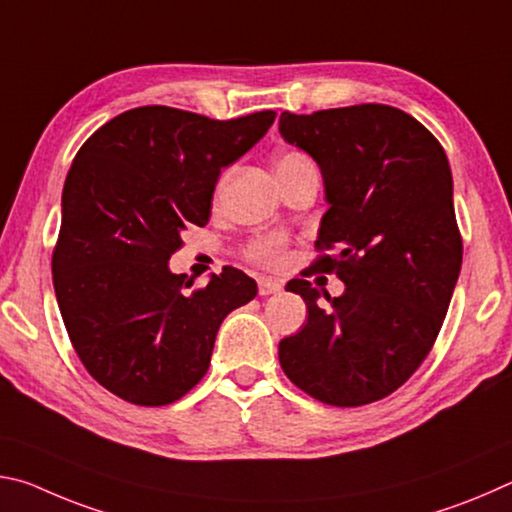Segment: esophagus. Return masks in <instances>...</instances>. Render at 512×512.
Instances as JSON below:
<instances>
[{"label": "esophagus", "instance_id": "1", "mask_svg": "<svg viewBox=\"0 0 512 512\" xmlns=\"http://www.w3.org/2000/svg\"><path fill=\"white\" fill-rule=\"evenodd\" d=\"M257 289L259 296H271V293H277L282 289V284L277 280H271V277H262V280L257 282Z\"/></svg>", "mask_w": 512, "mask_h": 512}]
</instances>
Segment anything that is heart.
I'll return each instance as SVG.
<instances>
[{"label": "heart", "mask_w": 512, "mask_h": 512, "mask_svg": "<svg viewBox=\"0 0 512 512\" xmlns=\"http://www.w3.org/2000/svg\"><path fill=\"white\" fill-rule=\"evenodd\" d=\"M311 164H314V160H311L307 153L287 151L284 155H280V160H277V173L289 171V169H300V167H311ZM246 257L259 266H268V268L282 266L284 259H287V239L282 235L257 237L255 241H250L248 244Z\"/></svg>", "instance_id": "heart-1"}]
</instances>
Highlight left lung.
<instances>
[{
  "label": "left lung",
  "instance_id": "obj_1",
  "mask_svg": "<svg viewBox=\"0 0 512 512\" xmlns=\"http://www.w3.org/2000/svg\"><path fill=\"white\" fill-rule=\"evenodd\" d=\"M280 133L323 171L329 210L311 268L345 284L341 298L325 293L329 307L311 282L287 284L309 318L280 341V366L329 406L384 400L427 359L461 273L447 155L418 119L384 103L284 110Z\"/></svg>",
  "mask_w": 512,
  "mask_h": 512
}]
</instances>
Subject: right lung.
<instances>
[{
	"label": "right lung",
	"instance_id": "1",
	"mask_svg": "<svg viewBox=\"0 0 512 512\" xmlns=\"http://www.w3.org/2000/svg\"><path fill=\"white\" fill-rule=\"evenodd\" d=\"M273 121V110L221 121L142 106L76 153L51 273L74 352L112 395L137 406L180 400L210 368L223 318L257 296L239 268L192 287L167 262L189 225L210 221L221 169Z\"/></svg>",
	"mask_w": 512,
	"mask_h": 512
}]
</instances>
